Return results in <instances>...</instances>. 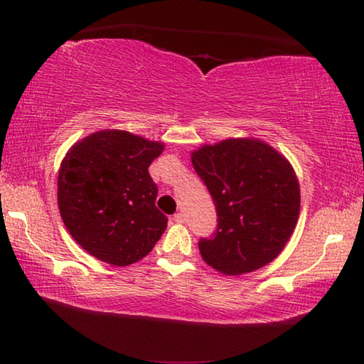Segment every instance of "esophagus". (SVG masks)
<instances>
[{"mask_svg":"<svg viewBox=\"0 0 364 364\" xmlns=\"http://www.w3.org/2000/svg\"><path fill=\"white\" fill-rule=\"evenodd\" d=\"M173 221H175V223H183V221H184V215H183V213H175V215H173Z\"/></svg>","mask_w":364,"mask_h":364,"instance_id":"esophagus-1","label":"esophagus"}]
</instances>
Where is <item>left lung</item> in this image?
Returning a JSON list of instances; mask_svg holds the SVG:
<instances>
[{
	"mask_svg": "<svg viewBox=\"0 0 364 364\" xmlns=\"http://www.w3.org/2000/svg\"><path fill=\"white\" fill-rule=\"evenodd\" d=\"M191 160L218 215L217 232L199 241L204 262L232 276L273 262L300 212V186L289 160L254 138L204 144Z\"/></svg>",
	"mask_w": 364,
	"mask_h": 364,
	"instance_id": "obj_1",
	"label": "left lung"
}]
</instances>
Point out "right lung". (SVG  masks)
I'll list each match as a JSON object with an SVG mask.
<instances>
[{
    "mask_svg": "<svg viewBox=\"0 0 364 364\" xmlns=\"http://www.w3.org/2000/svg\"><path fill=\"white\" fill-rule=\"evenodd\" d=\"M165 144L123 130H101L73 144L60 162L58 205L70 236L97 260L128 267L167 228L156 207L149 165Z\"/></svg>",
    "mask_w": 364,
    "mask_h": 364,
    "instance_id": "right-lung-1",
    "label": "right lung"
}]
</instances>
